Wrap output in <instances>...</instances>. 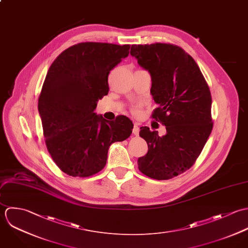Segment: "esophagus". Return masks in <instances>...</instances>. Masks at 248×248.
I'll return each instance as SVG.
<instances>
[{
	"instance_id": "esophagus-1",
	"label": "esophagus",
	"mask_w": 248,
	"mask_h": 248,
	"mask_svg": "<svg viewBox=\"0 0 248 248\" xmlns=\"http://www.w3.org/2000/svg\"><path fill=\"white\" fill-rule=\"evenodd\" d=\"M132 132L134 135H139V132H140V127L138 126V124H134V126H133V129H132Z\"/></svg>"
}]
</instances>
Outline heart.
I'll return each instance as SVG.
<instances>
[{"mask_svg":"<svg viewBox=\"0 0 248 248\" xmlns=\"http://www.w3.org/2000/svg\"><path fill=\"white\" fill-rule=\"evenodd\" d=\"M131 112H132L134 115H139V114H140V112H141V110H140V106H138V105L133 106V107L131 108Z\"/></svg>","mask_w":248,"mask_h":248,"instance_id":"b5f03b06","label":"heart"}]
</instances>
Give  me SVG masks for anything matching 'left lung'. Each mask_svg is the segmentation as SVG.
<instances>
[{
  "mask_svg": "<svg viewBox=\"0 0 248 248\" xmlns=\"http://www.w3.org/2000/svg\"><path fill=\"white\" fill-rule=\"evenodd\" d=\"M130 54L151 76V95L158 104L151 118L167 129L159 136L148 126L140 128L149 149L138 158V168L150 178L170 179L196 163L211 134V92L197 62L176 45H132Z\"/></svg>",
  "mask_w": 248,
  "mask_h": 248,
  "instance_id": "left-lung-1",
  "label": "left lung"
}]
</instances>
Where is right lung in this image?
I'll return each mask as SVG.
<instances>
[{
    "label": "right lung",
    "mask_w": 248,
    "mask_h": 248,
    "mask_svg": "<svg viewBox=\"0 0 248 248\" xmlns=\"http://www.w3.org/2000/svg\"><path fill=\"white\" fill-rule=\"evenodd\" d=\"M130 45L82 42L63 50L50 65L38 99L46 147L56 166L74 177H88L106 165L111 144L127 139L133 124L94 113L108 94V75L129 54Z\"/></svg>",
    "instance_id": "1"
}]
</instances>
